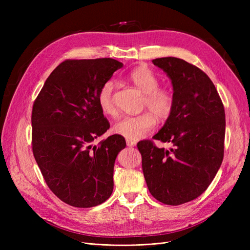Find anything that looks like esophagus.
Returning <instances> with one entry per match:
<instances>
[{"instance_id":"1","label":"esophagus","mask_w":250,"mask_h":250,"mask_svg":"<svg viewBox=\"0 0 250 250\" xmlns=\"http://www.w3.org/2000/svg\"><path fill=\"white\" fill-rule=\"evenodd\" d=\"M126 145L128 147H134L135 145H137V143H135L134 141H130V140H126Z\"/></svg>"}]
</instances>
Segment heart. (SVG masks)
<instances>
[{
  "mask_svg": "<svg viewBox=\"0 0 250 250\" xmlns=\"http://www.w3.org/2000/svg\"><path fill=\"white\" fill-rule=\"evenodd\" d=\"M129 79L143 94H145L144 106L148 107L158 119H167L173 108V94L166 87H158L160 80L156 75L145 65H140L128 74ZM116 84L112 80L104 83L98 94V104L103 113L116 116L117 109L113 100ZM156 125V119L151 112H144L138 116H126L113 125L116 134L127 140L138 141L152 131Z\"/></svg>",
  "mask_w": 250,
  "mask_h": 250,
  "instance_id": "b5f03b06",
  "label": "heart"
}]
</instances>
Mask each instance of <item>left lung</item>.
<instances>
[{"instance_id":"1","label":"left lung","mask_w":250,"mask_h":250,"mask_svg":"<svg viewBox=\"0 0 250 250\" xmlns=\"http://www.w3.org/2000/svg\"><path fill=\"white\" fill-rule=\"evenodd\" d=\"M173 87V108L152 139L171 143L169 150L151 141L138 143L149 192L169 206L197 198L213 181L224 153L225 112L208 75L176 57L153 59Z\"/></svg>"}]
</instances>
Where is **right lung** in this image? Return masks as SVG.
Segmentation results:
<instances>
[{
	"label": "right lung",
	"mask_w": 250,
	"mask_h": 250,
	"mask_svg": "<svg viewBox=\"0 0 250 250\" xmlns=\"http://www.w3.org/2000/svg\"><path fill=\"white\" fill-rule=\"evenodd\" d=\"M123 63L112 58L65 60L51 73L32 109V149L50 190L75 208L106 201L113 190V166L126 147L113 134L93 142L109 123L98 94Z\"/></svg>",
	"instance_id": "1"
}]
</instances>
